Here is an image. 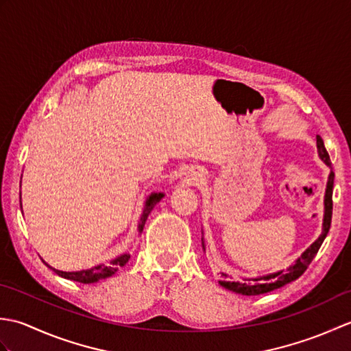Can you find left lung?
<instances>
[{
	"label": "left lung",
	"mask_w": 351,
	"mask_h": 351,
	"mask_svg": "<svg viewBox=\"0 0 351 351\" xmlns=\"http://www.w3.org/2000/svg\"><path fill=\"white\" fill-rule=\"evenodd\" d=\"M317 147H318V154L319 158H322L327 166H330V156L327 154L326 147H324V141L323 138L317 136ZM333 180H335V173L330 171L329 175V181H327V189H326V196H324V223H323V234L318 237V240L311 245V247L306 249V252L297 259V263L288 268V271H279L274 273L270 276H265V278H259V279H252L255 283H240V282H230L229 276L221 273V280L220 285L225 287L229 291H234V293L243 294V295H259L264 293H270V291L280 288L285 285V283H289L295 280L297 278L306 271V268L309 267V264L312 263V259L315 258V255L318 253L319 247L324 241V238L329 232L330 229V223H332V210H333V200H332V195H333ZM265 280L263 281L262 279ZM275 280L273 281L272 279Z\"/></svg>",
	"instance_id": "left-lung-1"
}]
</instances>
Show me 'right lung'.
<instances>
[{
  "mask_svg": "<svg viewBox=\"0 0 351 351\" xmlns=\"http://www.w3.org/2000/svg\"><path fill=\"white\" fill-rule=\"evenodd\" d=\"M164 197L162 193H154V195L149 196V199L146 200V206L143 210V214H141V219H140V230L143 229L145 223H146V219L147 215L151 214L152 208L160 202V200ZM130 261V255L128 253H125V255L116 258L114 261H111L110 265H96L93 268H90V270H83V271H60V270H56V268H52L58 276H62V278H66V279H71V280H75V282H81V283H93V282H98L101 279H106V278H110L111 274H114L119 268H122L126 263ZM49 267V265H48ZM51 268V267H49Z\"/></svg>",
  "mask_w": 351,
  "mask_h": 351,
  "instance_id": "add662e5",
  "label": "right lung"
}]
</instances>
